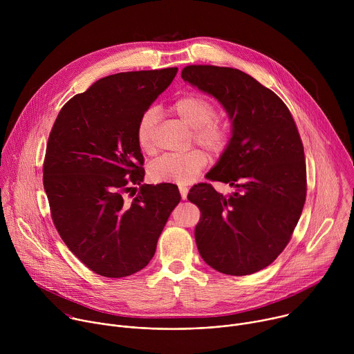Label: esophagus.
<instances>
[{"label": "esophagus", "instance_id": "esophagus-1", "mask_svg": "<svg viewBox=\"0 0 354 354\" xmlns=\"http://www.w3.org/2000/svg\"><path fill=\"white\" fill-rule=\"evenodd\" d=\"M179 192H180V197L185 200V198H187V192H189V189L186 187V186H179Z\"/></svg>", "mask_w": 354, "mask_h": 354}]
</instances>
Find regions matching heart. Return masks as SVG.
I'll return each instance as SVG.
<instances>
[{
  "instance_id": "obj_1",
  "label": "heart",
  "mask_w": 354,
  "mask_h": 354,
  "mask_svg": "<svg viewBox=\"0 0 354 354\" xmlns=\"http://www.w3.org/2000/svg\"><path fill=\"white\" fill-rule=\"evenodd\" d=\"M172 111L187 127L193 129V138L212 153H221L225 148L230 131L224 122L214 119L216 108L200 95H185L175 100ZM158 120L156 108L145 109L136 126V141L145 154H153L154 130ZM207 164V157L200 149H192L180 156H162L148 168V175L157 183L187 185L193 182Z\"/></svg>"
}]
</instances>
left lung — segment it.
<instances>
[{"label": "left lung", "instance_id": "1", "mask_svg": "<svg viewBox=\"0 0 354 354\" xmlns=\"http://www.w3.org/2000/svg\"><path fill=\"white\" fill-rule=\"evenodd\" d=\"M182 78L217 99L231 122V137L206 176L235 192L225 197L198 183L187 194L201 212L194 228L198 254L224 274L259 272L281 254L306 203L297 126L283 100L241 70L187 66Z\"/></svg>", "mask_w": 354, "mask_h": 354}]
</instances>
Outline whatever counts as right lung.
Masks as SVG:
<instances>
[{
	"instance_id": "right-lung-1",
	"label": "right lung",
	"mask_w": 354,
	"mask_h": 354,
	"mask_svg": "<svg viewBox=\"0 0 354 354\" xmlns=\"http://www.w3.org/2000/svg\"><path fill=\"white\" fill-rule=\"evenodd\" d=\"M178 68L119 73L97 80L62 108L50 131L43 186L53 223L92 272L126 277L153 259L180 201L176 185H142L136 141L141 113L171 85ZM131 184L140 192L122 194Z\"/></svg>"
}]
</instances>
